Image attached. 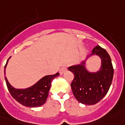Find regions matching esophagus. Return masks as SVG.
Wrapping results in <instances>:
<instances>
[{
    "mask_svg": "<svg viewBox=\"0 0 125 125\" xmlns=\"http://www.w3.org/2000/svg\"><path fill=\"white\" fill-rule=\"evenodd\" d=\"M66 70H67L66 67H65V66H62V67H61V69H60L59 72H60V73L61 74H63L64 72L66 71Z\"/></svg>",
    "mask_w": 125,
    "mask_h": 125,
    "instance_id": "1",
    "label": "esophagus"
}]
</instances>
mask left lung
<instances>
[{"label": "left lung", "mask_w": 125, "mask_h": 125, "mask_svg": "<svg viewBox=\"0 0 125 125\" xmlns=\"http://www.w3.org/2000/svg\"><path fill=\"white\" fill-rule=\"evenodd\" d=\"M91 54L101 57L102 65L96 73H89L84 67V62L81 64L70 66L69 70L74 74L72 81V91L79 103L93 105L99 103L108 93L113 78L114 69L111 57L105 49L96 46Z\"/></svg>", "instance_id": "obj_1"}]
</instances>
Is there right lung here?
Listing matches in <instances>:
<instances>
[{"label": "right lung", "mask_w": 125, "mask_h": 125, "mask_svg": "<svg viewBox=\"0 0 125 125\" xmlns=\"http://www.w3.org/2000/svg\"><path fill=\"white\" fill-rule=\"evenodd\" d=\"M9 59L4 66V74ZM58 76H59V73L44 76L33 86L26 89H14L9 84L6 76L5 80L10 93L17 102L28 107H38L45 103L49 95L52 81Z\"/></svg>", "instance_id": "1"}]
</instances>
